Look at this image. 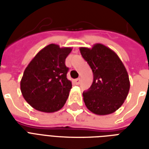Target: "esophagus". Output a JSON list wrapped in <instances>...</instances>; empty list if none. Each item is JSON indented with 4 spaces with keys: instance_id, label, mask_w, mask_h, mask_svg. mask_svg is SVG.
Here are the masks:
<instances>
[{
    "instance_id": "obj_1",
    "label": "esophagus",
    "mask_w": 149,
    "mask_h": 149,
    "mask_svg": "<svg viewBox=\"0 0 149 149\" xmlns=\"http://www.w3.org/2000/svg\"><path fill=\"white\" fill-rule=\"evenodd\" d=\"M80 82H81V79H80V78H77V79L75 80V84H77V85L80 84Z\"/></svg>"
}]
</instances>
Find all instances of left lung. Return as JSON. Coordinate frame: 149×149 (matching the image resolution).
Returning a JSON list of instances; mask_svg holds the SVG:
<instances>
[{"label": "left lung", "mask_w": 149, "mask_h": 149, "mask_svg": "<svg viewBox=\"0 0 149 149\" xmlns=\"http://www.w3.org/2000/svg\"><path fill=\"white\" fill-rule=\"evenodd\" d=\"M80 51L93 73L89 89L83 93L87 109L97 115L116 112L127 98L130 82L128 72L117 54L102 44Z\"/></svg>", "instance_id": "obj_1"}]
</instances>
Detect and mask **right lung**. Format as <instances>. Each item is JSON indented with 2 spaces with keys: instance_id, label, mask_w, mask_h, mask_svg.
I'll return each mask as SVG.
<instances>
[{
  "instance_id": "right-lung-1",
  "label": "right lung",
  "mask_w": 149,
  "mask_h": 149,
  "mask_svg": "<svg viewBox=\"0 0 149 149\" xmlns=\"http://www.w3.org/2000/svg\"><path fill=\"white\" fill-rule=\"evenodd\" d=\"M72 48L50 44L40 51L28 65L21 81L24 100L35 109L54 112L65 105L72 88L67 79L65 59Z\"/></svg>"
}]
</instances>
